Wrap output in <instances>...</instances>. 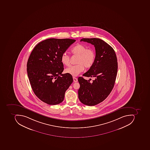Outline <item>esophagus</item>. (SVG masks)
I'll return each instance as SVG.
<instances>
[{
	"label": "esophagus",
	"mask_w": 150,
	"mask_h": 150,
	"mask_svg": "<svg viewBox=\"0 0 150 150\" xmlns=\"http://www.w3.org/2000/svg\"><path fill=\"white\" fill-rule=\"evenodd\" d=\"M73 79H74V81L75 82H77V81H78V80H77V78H76V77H73Z\"/></svg>",
	"instance_id": "34e87169"
}]
</instances>
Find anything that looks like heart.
<instances>
[{"instance_id": "heart-1", "label": "heart", "mask_w": 150, "mask_h": 150, "mask_svg": "<svg viewBox=\"0 0 150 150\" xmlns=\"http://www.w3.org/2000/svg\"><path fill=\"white\" fill-rule=\"evenodd\" d=\"M73 55L78 56L76 60L77 64L70 66L65 69V73L74 76L79 75L86 68L92 66L95 60V51L93 49H87L86 46L81 44H77L71 50ZM61 63L65 65L70 64V56L67 53L64 52L61 56Z\"/></svg>"}]
</instances>
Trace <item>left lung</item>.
Returning a JSON list of instances; mask_svg holds the SVG:
<instances>
[{"mask_svg":"<svg viewBox=\"0 0 150 150\" xmlns=\"http://www.w3.org/2000/svg\"><path fill=\"white\" fill-rule=\"evenodd\" d=\"M81 41L91 43L96 50L94 64L83 76L94 77L92 82L79 77L80 85L78 91L80 101L85 105H97L108 97L116 78L117 62L115 50L106 42L99 38H83Z\"/></svg>","mask_w":150,"mask_h":150,"instance_id":"obj_1","label":"left lung"}]
</instances>
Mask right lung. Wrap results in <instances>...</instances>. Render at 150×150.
Wrapping results in <instances>:
<instances>
[{"label": "right lung", "mask_w": 150, "mask_h": 150, "mask_svg": "<svg viewBox=\"0 0 150 150\" xmlns=\"http://www.w3.org/2000/svg\"><path fill=\"white\" fill-rule=\"evenodd\" d=\"M75 40L50 38L38 43L31 52L27 63V72L34 93L50 105L64 100L65 93L73 81L68 74H62L61 56Z\"/></svg>", "instance_id": "right-lung-1"}]
</instances>
